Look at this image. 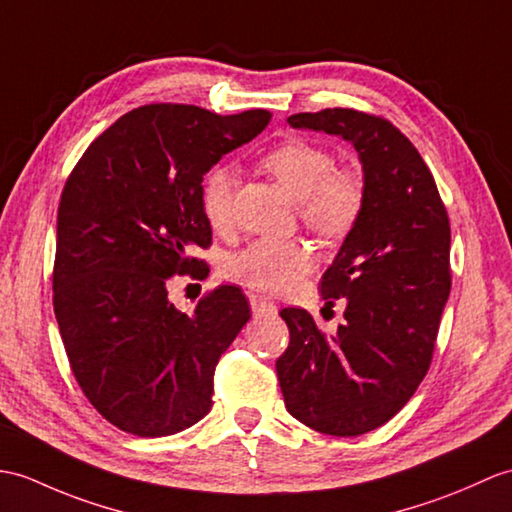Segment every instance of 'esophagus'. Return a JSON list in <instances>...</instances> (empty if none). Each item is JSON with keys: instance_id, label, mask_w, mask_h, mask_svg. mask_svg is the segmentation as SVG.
Listing matches in <instances>:
<instances>
[{"instance_id": "1", "label": "esophagus", "mask_w": 512, "mask_h": 512, "mask_svg": "<svg viewBox=\"0 0 512 512\" xmlns=\"http://www.w3.org/2000/svg\"><path fill=\"white\" fill-rule=\"evenodd\" d=\"M248 301H251V307H253V314L255 316H270L277 312V305L266 301L264 296H259L255 292H248Z\"/></svg>"}]
</instances>
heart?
<instances>
[{"label": "heart", "mask_w": 512, "mask_h": 512, "mask_svg": "<svg viewBox=\"0 0 512 512\" xmlns=\"http://www.w3.org/2000/svg\"><path fill=\"white\" fill-rule=\"evenodd\" d=\"M261 165L299 200L307 229L323 237L347 235L364 209V181L351 168H331L327 148L307 139H288L272 148ZM235 172L218 165L200 187V207L213 231L224 233L233 220ZM314 255L299 240H255L227 259L233 281L264 294H281L299 285L312 270Z\"/></svg>", "instance_id": "obj_1"}]
</instances>
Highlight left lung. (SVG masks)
Masks as SVG:
<instances>
[{
	"mask_svg": "<svg viewBox=\"0 0 512 512\" xmlns=\"http://www.w3.org/2000/svg\"><path fill=\"white\" fill-rule=\"evenodd\" d=\"M288 124L351 141L366 198L320 279L325 307L344 299V323L325 336L310 312L281 310L290 344L277 360L279 386L294 419L360 436L395 417L430 368L451 290L447 209L419 150L384 117L325 109Z\"/></svg>",
	"mask_w": 512,
	"mask_h": 512,
	"instance_id": "1",
	"label": "left lung"
}]
</instances>
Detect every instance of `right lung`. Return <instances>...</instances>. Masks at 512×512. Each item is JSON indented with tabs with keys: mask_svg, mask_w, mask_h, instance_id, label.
I'll return each mask as SVG.
<instances>
[{
	"mask_svg": "<svg viewBox=\"0 0 512 512\" xmlns=\"http://www.w3.org/2000/svg\"><path fill=\"white\" fill-rule=\"evenodd\" d=\"M270 117L264 109L139 106L106 128L67 178L54 314L85 397L128 434L183 432L213 406V371L251 307L240 288L220 285L185 314L170 303L168 281L209 272L189 255L211 244L202 176Z\"/></svg>",
	"mask_w": 512,
	"mask_h": 512,
	"instance_id": "right-lung-1",
	"label": "right lung"
}]
</instances>
